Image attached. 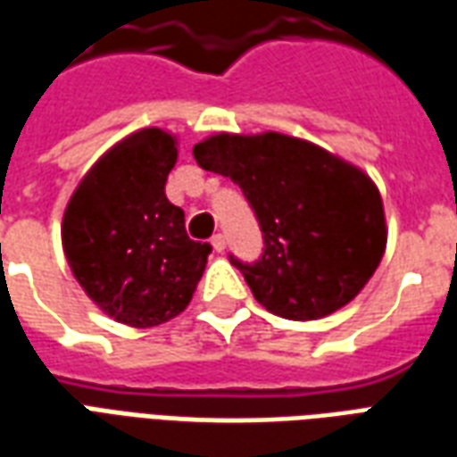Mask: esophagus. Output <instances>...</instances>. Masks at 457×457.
Returning a JSON list of instances; mask_svg holds the SVG:
<instances>
[{
    "instance_id": "esophagus-1",
    "label": "esophagus",
    "mask_w": 457,
    "mask_h": 457,
    "mask_svg": "<svg viewBox=\"0 0 457 457\" xmlns=\"http://www.w3.org/2000/svg\"><path fill=\"white\" fill-rule=\"evenodd\" d=\"M210 245H212V249H215V252H225V247H228L225 235H215V237L210 239Z\"/></svg>"
}]
</instances>
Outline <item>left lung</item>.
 Instances as JSON below:
<instances>
[{
    "instance_id": "obj_1",
    "label": "left lung",
    "mask_w": 457,
    "mask_h": 457,
    "mask_svg": "<svg viewBox=\"0 0 457 457\" xmlns=\"http://www.w3.org/2000/svg\"><path fill=\"white\" fill-rule=\"evenodd\" d=\"M200 169L235 180L264 237L242 271L274 316L316 320L350 303L386 247L379 190L370 176L326 149L278 131L215 134L193 146Z\"/></svg>"
}]
</instances>
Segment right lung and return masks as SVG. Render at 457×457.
I'll use <instances>...</instances> for the list:
<instances>
[{
  "label": "right lung",
  "mask_w": 457,
  "mask_h": 457,
  "mask_svg": "<svg viewBox=\"0 0 457 457\" xmlns=\"http://www.w3.org/2000/svg\"><path fill=\"white\" fill-rule=\"evenodd\" d=\"M176 159L169 131H134L85 173L65 208L61 235L73 277L124 326L154 328L179 316L212 252L188 237L183 210L166 198Z\"/></svg>",
  "instance_id": "obj_1"
}]
</instances>
